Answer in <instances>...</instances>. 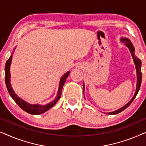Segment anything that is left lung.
Instances as JSON below:
<instances>
[{
	"mask_svg": "<svg viewBox=\"0 0 146 146\" xmlns=\"http://www.w3.org/2000/svg\"><path fill=\"white\" fill-rule=\"evenodd\" d=\"M121 41L123 42L125 44L126 46L128 48L129 51L131 54V56H132V58L133 59V62H134L135 65V68H136V72H137V86H136V90H135V95L132 98V99L126 105H125L124 106L121 108L117 110H115L114 111H112V112H109L108 113V114L110 115H112V114H117V113H119L121 111H122L123 110H124L125 108H127V107L129 106V105L131 104V102L133 101V100L135 99V98L136 97V96L138 93L139 90L140 88V86H141V62L140 61V60L135 56L134 53H135V48L133 47V46L132 44V43L131 42V41L129 40V39L127 38H121ZM83 90L84 92V87H83Z\"/></svg>",
	"mask_w": 146,
	"mask_h": 146,
	"instance_id": "1",
	"label": "left lung"
}]
</instances>
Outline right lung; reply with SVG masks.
Returning <instances> with one entry per match:
<instances>
[{"instance_id": "right-lung-1", "label": "right lung", "mask_w": 146, "mask_h": 146, "mask_svg": "<svg viewBox=\"0 0 146 146\" xmlns=\"http://www.w3.org/2000/svg\"><path fill=\"white\" fill-rule=\"evenodd\" d=\"M12 61V56L7 60V62H6L5 65V83L6 86H7L8 92H9V94L11 95L16 103L19 105V106L21 108V109H23V110L27 111V113H30V114H34V115H38L42 113L47 110H48L50 108H51L52 107L54 106L56 104V103L58 101V100L60 98L63 86L66 80L67 77L68 76L70 72H68L67 73H66L60 79V82L59 84V88H58V91L57 96L56 98L52 102H51L50 103H49L48 104H46L45 106H40L38 104H30L27 103V102H25L23 100L20 98L19 97H18L17 94L15 93V92L13 91V88L11 87V82H10V78H11V74H10V66H11Z\"/></svg>"}]
</instances>
